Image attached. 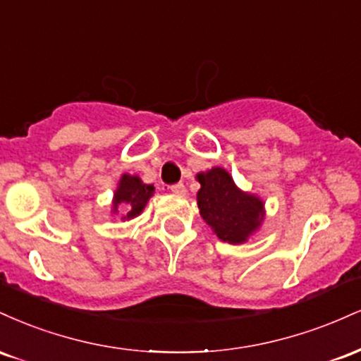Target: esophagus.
<instances>
[{
  "mask_svg": "<svg viewBox=\"0 0 361 361\" xmlns=\"http://www.w3.org/2000/svg\"><path fill=\"white\" fill-rule=\"evenodd\" d=\"M171 192L175 193V195H185L186 193V188H185L183 183H176V185L171 186Z\"/></svg>",
  "mask_w": 361,
  "mask_h": 361,
  "instance_id": "obj_1",
  "label": "esophagus"
}]
</instances>
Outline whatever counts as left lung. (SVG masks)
<instances>
[{"label": "left lung", "instance_id": "left-lung-1", "mask_svg": "<svg viewBox=\"0 0 361 361\" xmlns=\"http://www.w3.org/2000/svg\"><path fill=\"white\" fill-rule=\"evenodd\" d=\"M195 178L200 183L197 204L202 219L221 241L244 244L258 233L267 215L263 198L239 188L221 166L197 173Z\"/></svg>", "mask_w": 361, "mask_h": 361}]
</instances>
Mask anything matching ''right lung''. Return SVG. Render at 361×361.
<instances>
[{
    "instance_id": "obj_1",
    "label": "right lung",
    "mask_w": 361,
    "mask_h": 361,
    "mask_svg": "<svg viewBox=\"0 0 361 361\" xmlns=\"http://www.w3.org/2000/svg\"><path fill=\"white\" fill-rule=\"evenodd\" d=\"M154 195V186L144 183L137 175L123 173L111 198V214L122 215V221H132L146 209L149 198Z\"/></svg>"
}]
</instances>
